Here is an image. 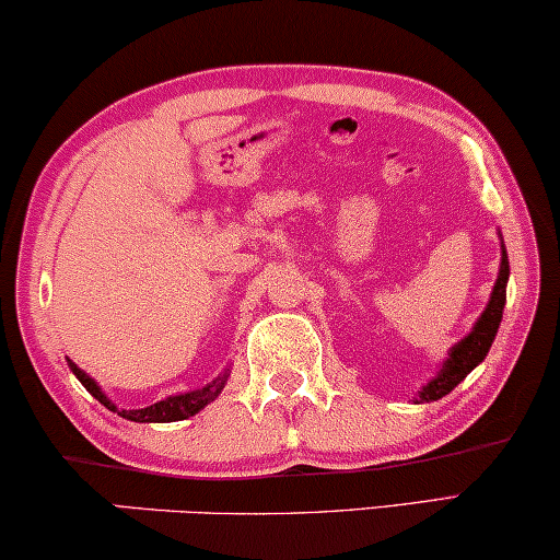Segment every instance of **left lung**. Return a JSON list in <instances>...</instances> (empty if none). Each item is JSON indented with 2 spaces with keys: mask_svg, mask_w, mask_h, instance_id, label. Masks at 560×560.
Wrapping results in <instances>:
<instances>
[{
  "mask_svg": "<svg viewBox=\"0 0 560 560\" xmlns=\"http://www.w3.org/2000/svg\"><path fill=\"white\" fill-rule=\"evenodd\" d=\"M500 247H502L500 272H497L487 308L481 311V316L477 318V324H474L471 331L466 334L462 341L451 347L448 357L443 359L439 374L418 389V397L412 402H433V400H441V397H446L458 382H464V377L474 370V366L485 362L489 349H492L497 328L502 324L504 303H508V280H510V262H508V249H504L502 234H500Z\"/></svg>",
  "mask_w": 560,
  "mask_h": 560,
  "instance_id": "1",
  "label": "left lung"
}]
</instances>
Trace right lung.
Wrapping results in <instances>:
<instances>
[{"label":"right lung","mask_w":560,"mask_h":560,"mask_svg":"<svg viewBox=\"0 0 560 560\" xmlns=\"http://www.w3.org/2000/svg\"><path fill=\"white\" fill-rule=\"evenodd\" d=\"M68 366H71L75 380H79L81 385L86 387L89 393L104 405L106 410L117 412V416L127 418V420H135V423H175V420H186L190 416H196V412H201L206 405L217 400V397L221 395V389H224V385H226V380H229V370H224V374H219V377L209 382V385L190 389V393L171 395V397H165V400H160L155 405H148V408H140V410H125V408H117V405H114L109 397L104 395V389L96 385V380H91L86 372L79 370V366H75L71 359H68Z\"/></svg>","instance_id":"add662e5"}]
</instances>
